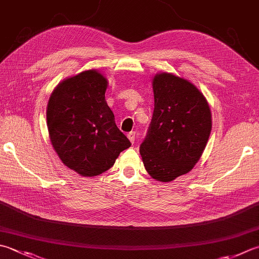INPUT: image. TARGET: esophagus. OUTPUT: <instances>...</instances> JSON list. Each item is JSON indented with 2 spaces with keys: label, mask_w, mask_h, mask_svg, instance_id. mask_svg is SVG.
<instances>
[{
  "label": "esophagus",
  "mask_w": 259,
  "mask_h": 259,
  "mask_svg": "<svg viewBox=\"0 0 259 259\" xmlns=\"http://www.w3.org/2000/svg\"><path fill=\"white\" fill-rule=\"evenodd\" d=\"M128 138L131 141V144H134L135 140H136V133H134V131H131V133L128 134Z\"/></svg>",
  "instance_id": "obj_1"
}]
</instances>
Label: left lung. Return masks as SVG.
Instances as JSON below:
<instances>
[{
  "label": "left lung",
  "instance_id": "obj_1",
  "mask_svg": "<svg viewBox=\"0 0 259 259\" xmlns=\"http://www.w3.org/2000/svg\"><path fill=\"white\" fill-rule=\"evenodd\" d=\"M153 90V118L139 150L148 174L170 182L199 161L211 133V111L203 94L179 76L157 74Z\"/></svg>",
  "mask_w": 259,
  "mask_h": 259
}]
</instances>
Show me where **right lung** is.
Instances as JSON below:
<instances>
[{"label": "right lung", "mask_w": 259, "mask_h": 259, "mask_svg": "<svg viewBox=\"0 0 259 259\" xmlns=\"http://www.w3.org/2000/svg\"><path fill=\"white\" fill-rule=\"evenodd\" d=\"M108 80L86 70L63 80L50 95L47 126L54 149L68 168L96 176L113 166L131 143L105 101Z\"/></svg>", "instance_id": "obj_1"}]
</instances>
